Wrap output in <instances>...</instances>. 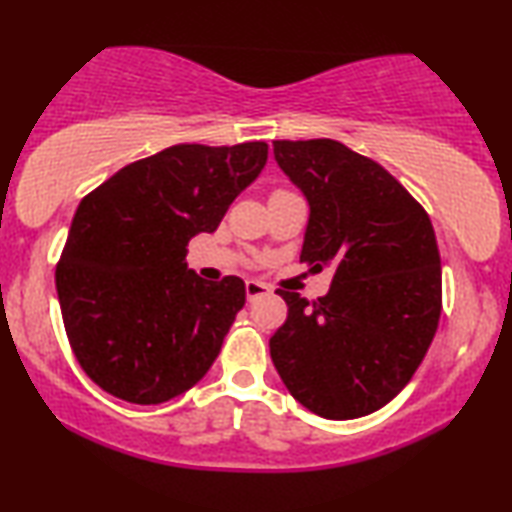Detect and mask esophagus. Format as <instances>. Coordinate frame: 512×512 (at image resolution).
Wrapping results in <instances>:
<instances>
[{
    "mask_svg": "<svg viewBox=\"0 0 512 512\" xmlns=\"http://www.w3.org/2000/svg\"><path fill=\"white\" fill-rule=\"evenodd\" d=\"M269 292H271V287L259 283V280H248V283H246V297L250 301L257 299V297H264V294H269Z\"/></svg>",
    "mask_w": 512,
    "mask_h": 512,
    "instance_id": "obj_1",
    "label": "esophagus"
}]
</instances>
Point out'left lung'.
Listing matches in <instances>:
<instances>
[{
    "mask_svg": "<svg viewBox=\"0 0 512 512\" xmlns=\"http://www.w3.org/2000/svg\"><path fill=\"white\" fill-rule=\"evenodd\" d=\"M273 155L311 206L301 262L334 266L318 301L278 290L287 320L269 341L273 366L311 413L355 420L397 397L434 341V227L390 171L341 141H273Z\"/></svg>",
    "mask_w": 512,
    "mask_h": 512,
    "instance_id": "obj_1",
    "label": "left lung"
}]
</instances>
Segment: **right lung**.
I'll list each match as a JSON object with an SVG mask.
<instances>
[{"mask_svg": "<svg viewBox=\"0 0 512 512\" xmlns=\"http://www.w3.org/2000/svg\"><path fill=\"white\" fill-rule=\"evenodd\" d=\"M266 157L264 141L178 143L81 199L55 285L71 350L104 392L153 406L211 369L246 285L199 278L187 269V243L218 229Z\"/></svg>", "mask_w": 512, "mask_h": 512, "instance_id": "1", "label": "right lung"}]
</instances>
